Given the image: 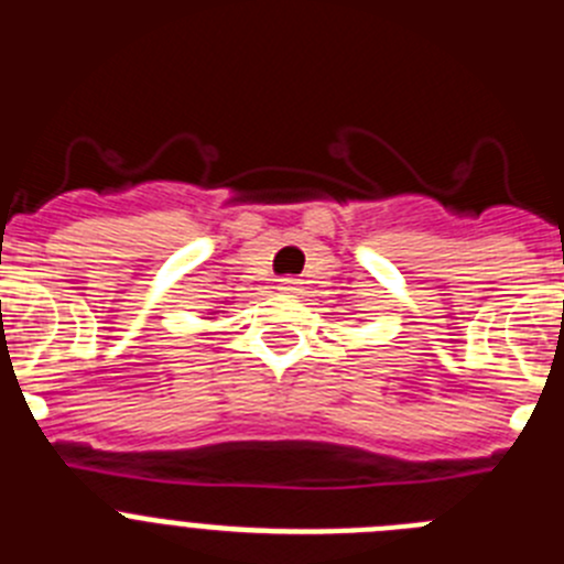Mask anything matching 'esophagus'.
I'll return each instance as SVG.
<instances>
[{
	"instance_id": "obj_1",
	"label": "esophagus",
	"mask_w": 564,
	"mask_h": 564,
	"mask_svg": "<svg viewBox=\"0 0 564 564\" xmlns=\"http://www.w3.org/2000/svg\"><path fill=\"white\" fill-rule=\"evenodd\" d=\"M279 291H282V293H299V279L282 276V279H279Z\"/></svg>"
}]
</instances>
